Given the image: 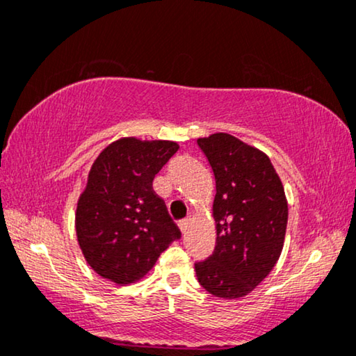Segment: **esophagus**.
<instances>
[{
    "label": "esophagus",
    "mask_w": 356,
    "mask_h": 356,
    "mask_svg": "<svg viewBox=\"0 0 356 356\" xmlns=\"http://www.w3.org/2000/svg\"><path fill=\"white\" fill-rule=\"evenodd\" d=\"M190 225H192V219H185V220H182V222H180V224H179V227H180V230H182V233L187 232V229H188Z\"/></svg>",
    "instance_id": "1"
}]
</instances>
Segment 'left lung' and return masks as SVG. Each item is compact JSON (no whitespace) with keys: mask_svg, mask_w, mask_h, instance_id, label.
Wrapping results in <instances>:
<instances>
[{"mask_svg":"<svg viewBox=\"0 0 356 356\" xmlns=\"http://www.w3.org/2000/svg\"><path fill=\"white\" fill-rule=\"evenodd\" d=\"M214 172L216 248L195 264L200 284L220 299H241L268 277L284 245L288 200L270 158L227 132L200 137Z\"/></svg>","mask_w":356,"mask_h":356,"instance_id":"obj_1","label":"left lung"}]
</instances>
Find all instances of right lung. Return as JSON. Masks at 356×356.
I'll return each mask as SVG.
<instances>
[{
  "instance_id": "1",
  "label": "right lung",
  "mask_w": 356,
  "mask_h": 356,
  "mask_svg": "<svg viewBox=\"0 0 356 356\" xmlns=\"http://www.w3.org/2000/svg\"><path fill=\"white\" fill-rule=\"evenodd\" d=\"M177 150L172 140L120 137L95 158L78 196L75 230L99 277L118 286L136 283L180 236L153 192V179Z\"/></svg>"
}]
</instances>
